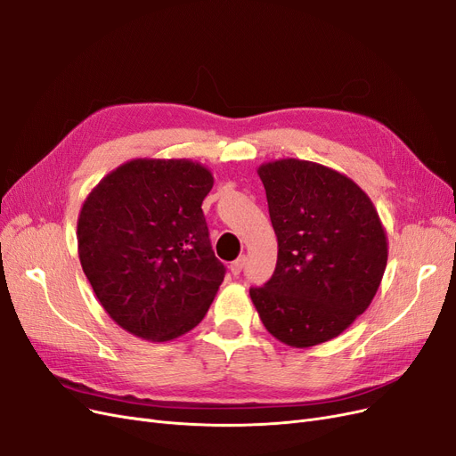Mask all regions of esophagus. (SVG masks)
<instances>
[{
  "label": "esophagus",
  "instance_id": "1",
  "mask_svg": "<svg viewBox=\"0 0 456 456\" xmlns=\"http://www.w3.org/2000/svg\"><path fill=\"white\" fill-rule=\"evenodd\" d=\"M243 265H245V256H240L238 260H233V262L230 264V272H232V275H240V273H241V270H243Z\"/></svg>",
  "mask_w": 456,
  "mask_h": 456
}]
</instances>
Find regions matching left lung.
I'll use <instances>...</instances> for the list:
<instances>
[{"label": "left lung", "mask_w": 456, "mask_h": 456, "mask_svg": "<svg viewBox=\"0 0 456 456\" xmlns=\"http://www.w3.org/2000/svg\"><path fill=\"white\" fill-rule=\"evenodd\" d=\"M258 175L277 235L272 279L250 289L258 317L281 343L307 349L338 338L370 307L388 240L370 196L317 162L281 159Z\"/></svg>", "instance_id": "8db88e82"}]
</instances>
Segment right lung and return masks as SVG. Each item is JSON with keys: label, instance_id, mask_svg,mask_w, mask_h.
Instances as JSON below:
<instances>
[{"label": "right lung", "instance_id": "add662e5", "mask_svg": "<svg viewBox=\"0 0 456 456\" xmlns=\"http://www.w3.org/2000/svg\"><path fill=\"white\" fill-rule=\"evenodd\" d=\"M211 169L188 159H134L86 196L77 221L83 272L120 328L171 341L201 322L224 279L203 198Z\"/></svg>", "mask_w": 456, "mask_h": 456}]
</instances>
